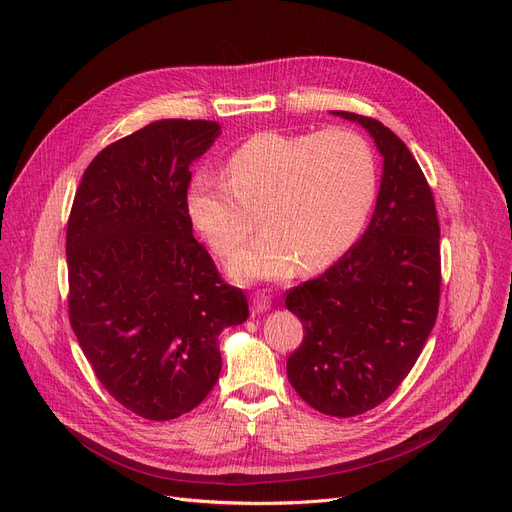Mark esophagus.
I'll list each match as a JSON object with an SVG mask.
<instances>
[{"instance_id":"obj_1","label":"esophagus","mask_w":512,"mask_h":512,"mask_svg":"<svg viewBox=\"0 0 512 512\" xmlns=\"http://www.w3.org/2000/svg\"><path fill=\"white\" fill-rule=\"evenodd\" d=\"M270 305H272V299L267 297V294H255L253 297V305H251V315L255 317V315H261L263 311H267L270 309Z\"/></svg>"}]
</instances>
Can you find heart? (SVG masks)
<instances>
[{"mask_svg":"<svg viewBox=\"0 0 512 512\" xmlns=\"http://www.w3.org/2000/svg\"><path fill=\"white\" fill-rule=\"evenodd\" d=\"M226 178L199 172L186 191L193 228L238 278L278 280L297 265L317 270L361 236L378 193V161L363 134L328 128L317 134L265 130L226 159Z\"/></svg>","mask_w":512,"mask_h":512,"instance_id":"1","label":"heart"}]
</instances>
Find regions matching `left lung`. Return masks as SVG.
<instances>
[{"mask_svg": "<svg viewBox=\"0 0 512 512\" xmlns=\"http://www.w3.org/2000/svg\"><path fill=\"white\" fill-rule=\"evenodd\" d=\"M369 130L384 176L369 228L330 270L286 292L305 338L288 380L315 411L355 417L402 384L440 307V222L417 159L380 120L334 112Z\"/></svg>", "mask_w": 512, "mask_h": 512, "instance_id": "8db88e82", "label": "left lung"}]
</instances>
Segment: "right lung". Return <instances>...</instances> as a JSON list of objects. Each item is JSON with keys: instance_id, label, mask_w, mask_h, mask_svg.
Returning a JSON list of instances; mask_svg holds the SVG:
<instances>
[{"instance_id": "add662e5", "label": "right lung", "mask_w": 512, "mask_h": 512, "mask_svg": "<svg viewBox=\"0 0 512 512\" xmlns=\"http://www.w3.org/2000/svg\"><path fill=\"white\" fill-rule=\"evenodd\" d=\"M218 134L209 120L147 124L95 155L70 209V326L101 386L149 421L201 405L222 371L218 336L249 317L186 211L191 164Z\"/></svg>"}]
</instances>
